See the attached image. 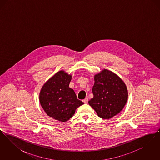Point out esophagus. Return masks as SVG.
Instances as JSON below:
<instances>
[{"instance_id": "34e87169", "label": "esophagus", "mask_w": 160, "mask_h": 160, "mask_svg": "<svg viewBox=\"0 0 160 160\" xmlns=\"http://www.w3.org/2000/svg\"><path fill=\"white\" fill-rule=\"evenodd\" d=\"M83 102L85 104H88V98H85L83 99Z\"/></svg>"}]
</instances>
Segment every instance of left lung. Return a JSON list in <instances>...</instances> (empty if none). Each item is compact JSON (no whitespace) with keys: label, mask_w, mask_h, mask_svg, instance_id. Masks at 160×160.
<instances>
[{"label":"left lung","mask_w":160,"mask_h":160,"mask_svg":"<svg viewBox=\"0 0 160 160\" xmlns=\"http://www.w3.org/2000/svg\"><path fill=\"white\" fill-rule=\"evenodd\" d=\"M94 80L93 97L88 103L101 118L110 119L119 113L127 102V86L122 78L107 69L96 74Z\"/></svg>","instance_id":"8db88e82"}]
</instances>
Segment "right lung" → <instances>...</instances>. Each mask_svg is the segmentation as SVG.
<instances>
[{"label":"right lung","mask_w":160,"mask_h":160,"mask_svg":"<svg viewBox=\"0 0 160 160\" xmlns=\"http://www.w3.org/2000/svg\"><path fill=\"white\" fill-rule=\"evenodd\" d=\"M72 76L61 70L50 78L39 92V102L47 114L60 122H67L84 102L77 99L69 87Z\"/></svg>","instance_id":"add662e5"}]
</instances>
